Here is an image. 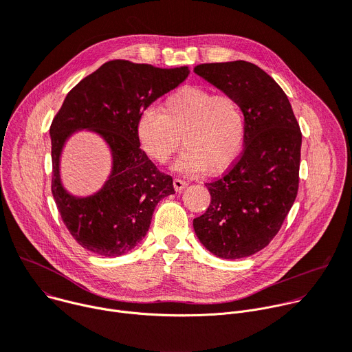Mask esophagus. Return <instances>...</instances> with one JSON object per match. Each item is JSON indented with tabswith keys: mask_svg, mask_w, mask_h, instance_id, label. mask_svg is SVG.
Here are the masks:
<instances>
[{
	"mask_svg": "<svg viewBox=\"0 0 352 352\" xmlns=\"http://www.w3.org/2000/svg\"><path fill=\"white\" fill-rule=\"evenodd\" d=\"M173 184H174V189H175V192H181V190L186 186V182H185V181H182V179H179V178H175V179L173 181Z\"/></svg>",
	"mask_w": 352,
	"mask_h": 352,
	"instance_id": "1",
	"label": "esophagus"
}]
</instances>
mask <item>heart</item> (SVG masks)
Listing matches in <instances>:
<instances>
[{
  "label": "heart",
  "instance_id": "b5f03b06",
  "mask_svg": "<svg viewBox=\"0 0 352 352\" xmlns=\"http://www.w3.org/2000/svg\"><path fill=\"white\" fill-rule=\"evenodd\" d=\"M135 131L143 153L155 163L166 164L182 139L185 152L174 168L185 174L206 168L216 175L231 168L242 152L245 113L230 93L184 86L166 97L162 113L142 110Z\"/></svg>",
  "mask_w": 352,
  "mask_h": 352
}]
</instances>
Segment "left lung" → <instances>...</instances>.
<instances>
[{
	"instance_id": "obj_1",
	"label": "left lung",
	"mask_w": 352,
	"mask_h": 352,
	"mask_svg": "<svg viewBox=\"0 0 352 352\" xmlns=\"http://www.w3.org/2000/svg\"><path fill=\"white\" fill-rule=\"evenodd\" d=\"M193 71L239 100L246 128L235 164L206 184L212 202L193 219V230L213 255L246 258L270 243L294 205L302 133L287 94L258 65L214 63Z\"/></svg>"
}]
</instances>
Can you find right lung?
Instances as JSON below:
<instances>
[{"label": "right lung", "mask_w": 352, "mask_h": 352, "mask_svg": "<svg viewBox=\"0 0 352 352\" xmlns=\"http://www.w3.org/2000/svg\"><path fill=\"white\" fill-rule=\"evenodd\" d=\"M188 75V67L167 69L113 60L67 94L50 126L52 192L68 231L90 252L110 258L129 252L148 231L157 204L175 193L173 178L160 173L143 153L135 128L139 113ZM80 129L102 135L113 156L109 179L98 192L86 198L68 194L59 177L62 147Z\"/></svg>", "instance_id": "obj_1"}]
</instances>
